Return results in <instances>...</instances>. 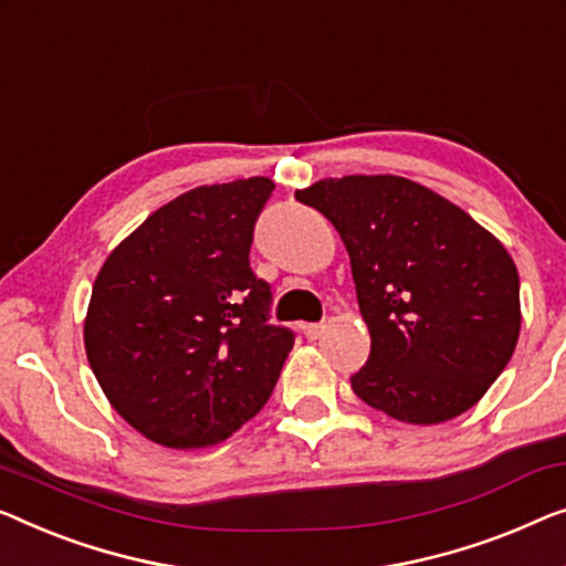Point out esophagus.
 I'll return each mask as SVG.
<instances>
[{"label":"esophagus","mask_w":566,"mask_h":566,"mask_svg":"<svg viewBox=\"0 0 566 566\" xmlns=\"http://www.w3.org/2000/svg\"><path fill=\"white\" fill-rule=\"evenodd\" d=\"M324 332V324H306L303 326V334H306V339H318Z\"/></svg>","instance_id":"1"}]
</instances>
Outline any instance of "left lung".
<instances>
[{"label":"left lung","instance_id":"1","mask_svg":"<svg viewBox=\"0 0 566 566\" xmlns=\"http://www.w3.org/2000/svg\"><path fill=\"white\" fill-rule=\"evenodd\" d=\"M296 199L349 252L370 357L352 375L367 406L406 423L454 419L485 396L521 332L518 270L474 219L400 176L324 178Z\"/></svg>","mask_w":566,"mask_h":566}]
</instances>
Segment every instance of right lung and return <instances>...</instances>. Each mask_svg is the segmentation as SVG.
<instances>
[{
    "label": "right lung",
    "mask_w": 566,
    "mask_h": 566,
    "mask_svg": "<svg viewBox=\"0 0 566 566\" xmlns=\"http://www.w3.org/2000/svg\"><path fill=\"white\" fill-rule=\"evenodd\" d=\"M275 184L199 186L153 211L106 258L84 322L88 365L122 419L155 444L224 441L268 403L293 332L270 324L252 273Z\"/></svg>",
    "instance_id": "obj_1"
}]
</instances>
